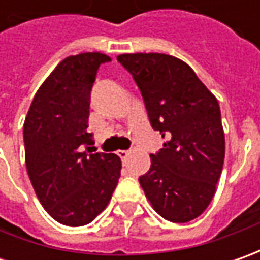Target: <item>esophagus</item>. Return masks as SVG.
Segmentation results:
<instances>
[{"instance_id":"obj_1","label":"esophagus","mask_w":260,"mask_h":260,"mask_svg":"<svg viewBox=\"0 0 260 260\" xmlns=\"http://www.w3.org/2000/svg\"><path fill=\"white\" fill-rule=\"evenodd\" d=\"M118 156H120V157H121V160L124 162L125 159L130 156V152H128V150H118Z\"/></svg>"}]
</instances>
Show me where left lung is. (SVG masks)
<instances>
[{
    "instance_id": "left-lung-1",
    "label": "left lung",
    "mask_w": 260,
    "mask_h": 260,
    "mask_svg": "<svg viewBox=\"0 0 260 260\" xmlns=\"http://www.w3.org/2000/svg\"><path fill=\"white\" fill-rule=\"evenodd\" d=\"M117 60L133 75L152 127L168 137L139 178L153 210L188 223L210 205L223 171L224 130L220 105L184 60L165 53H124Z\"/></svg>"
}]
</instances>
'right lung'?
<instances>
[{"mask_svg":"<svg viewBox=\"0 0 260 260\" xmlns=\"http://www.w3.org/2000/svg\"><path fill=\"white\" fill-rule=\"evenodd\" d=\"M111 60L100 52L65 57L37 89L25 115L27 174L46 211L57 223H91L114 192L121 159L114 153H88L89 96L96 71Z\"/></svg>","mask_w":260,"mask_h":260,"instance_id":"right-lung-1","label":"right lung"}]
</instances>
